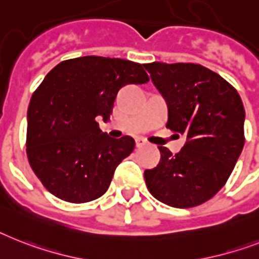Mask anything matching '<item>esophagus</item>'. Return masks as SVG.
I'll return each mask as SVG.
<instances>
[{
    "label": "esophagus",
    "mask_w": 259,
    "mask_h": 259,
    "mask_svg": "<svg viewBox=\"0 0 259 259\" xmlns=\"http://www.w3.org/2000/svg\"><path fill=\"white\" fill-rule=\"evenodd\" d=\"M144 145H146V141H145L144 138H141V137L136 138V146H137V148H142Z\"/></svg>",
    "instance_id": "obj_1"
}]
</instances>
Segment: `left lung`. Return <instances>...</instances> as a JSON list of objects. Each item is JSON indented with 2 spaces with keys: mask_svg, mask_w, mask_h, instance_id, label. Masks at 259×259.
Wrapping results in <instances>:
<instances>
[{
  "mask_svg": "<svg viewBox=\"0 0 259 259\" xmlns=\"http://www.w3.org/2000/svg\"><path fill=\"white\" fill-rule=\"evenodd\" d=\"M145 69L167 104L166 127L186 137L177 154L159 146V163L145 170L146 186L173 207L201 205L226 184L243 149L241 97L202 65L151 62Z\"/></svg>",
  "mask_w": 259,
  "mask_h": 259,
  "instance_id": "left-lung-1",
  "label": "left lung"
}]
</instances>
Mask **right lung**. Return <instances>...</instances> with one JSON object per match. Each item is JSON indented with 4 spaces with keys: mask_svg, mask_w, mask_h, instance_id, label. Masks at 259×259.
<instances>
[{
    "mask_svg": "<svg viewBox=\"0 0 259 259\" xmlns=\"http://www.w3.org/2000/svg\"><path fill=\"white\" fill-rule=\"evenodd\" d=\"M148 81L141 64L97 56L62 61L48 73L27 109L26 153L52 194L83 203L106 193L136 142L110 138L97 118H110L121 88Z\"/></svg>",
    "mask_w": 259,
    "mask_h": 259,
    "instance_id": "add662e5",
    "label": "right lung"
}]
</instances>
